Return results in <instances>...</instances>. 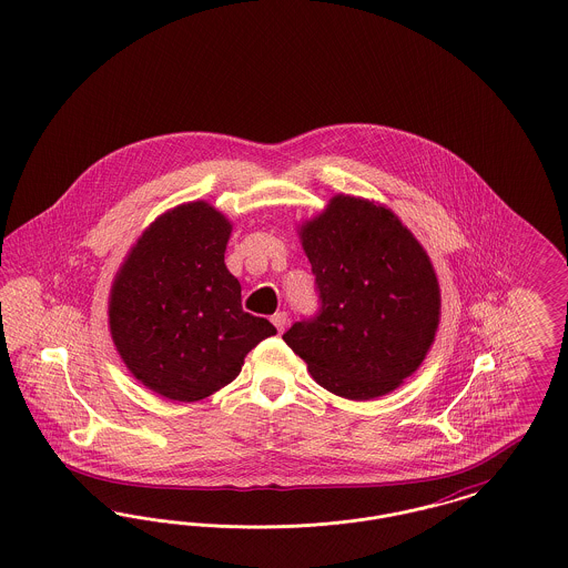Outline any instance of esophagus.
I'll return each instance as SVG.
<instances>
[{
    "label": "esophagus",
    "mask_w": 568,
    "mask_h": 568,
    "mask_svg": "<svg viewBox=\"0 0 568 568\" xmlns=\"http://www.w3.org/2000/svg\"><path fill=\"white\" fill-rule=\"evenodd\" d=\"M272 324L278 329V334L285 332V325H287V313L285 311H278L272 315Z\"/></svg>",
    "instance_id": "1"
}]
</instances>
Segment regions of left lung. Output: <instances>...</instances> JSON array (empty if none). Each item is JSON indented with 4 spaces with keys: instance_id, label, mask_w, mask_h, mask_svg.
<instances>
[{
    "instance_id": "8db88e82",
    "label": "left lung",
    "mask_w": 568,
    "mask_h": 568,
    "mask_svg": "<svg viewBox=\"0 0 568 568\" xmlns=\"http://www.w3.org/2000/svg\"><path fill=\"white\" fill-rule=\"evenodd\" d=\"M322 308L283 341L327 392H394L433 347L440 290L426 248L387 206L338 193L297 227Z\"/></svg>"
}]
</instances>
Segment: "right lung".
I'll return each mask as SVG.
<instances>
[{
	"label": "right lung",
	"instance_id": "add662e5",
	"mask_svg": "<svg viewBox=\"0 0 568 568\" xmlns=\"http://www.w3.org/2000/svg\"><path fill=\"white\" fill-rule=\"evenodd\" d=\"M230 219L204 200L158 216L112 281L109 325L128 371L176 403H195L239 377L276 327L244 313L225 266Z\"/></svg>",
	"mask_w": 568,
	"mask_h": 568
}]
</instances>
